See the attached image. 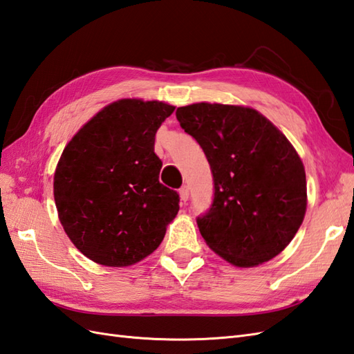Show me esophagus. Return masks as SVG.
Returning a JSON list of instances; mask_svg holds the SVG:
<instances>
[{
  "instance_id": "34e87169",
  "label": "esophagus",
  "mask_w": 354,
  "mask_h": 354,
  "mask_svg": "<svg viewBox=\"0 0 354 354\" xmlns=\"http://www.w3.org/2000/svg\"><path fill=\"white\" fill-rule=\"evenodd\" d=\"M179 196H180V201L187 202L188 201V196H190V190H188L187 185H183L179 188Z\"/></svg>"
}]
</instances>
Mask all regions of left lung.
Here are the masks:
<instances>
[{
    "label": "left lung",
    "instance_id": "left-lung-1",
    "mask_svg": "<svg viewBox=\"0 0 354 354\" xmlns=\"http://www.w3.org/2000/svg\"><path fill=\"white\" fill-rule=\"evenodd\" d=\"M176 119L201 145L214 180L211 208L197 217L209 249L236 267L281 253L305 218V167L281 131L248 106L199 102Z\"/></svg>",
    "mask_w": 354,
    "mask_h": 354
}]
</instances>
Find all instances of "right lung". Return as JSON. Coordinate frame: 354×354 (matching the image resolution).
Here are the masks:
<instances>
[{"mask_svg": "<svg viewBox=\"0 0 354 354\" xmlns=\"http://www.w3.org/2000/svg\"><path fill=\"white\" fill-rule=\"evenodd\" d=\"M175 106L120 100L72 137L57 164L54 199L75 248L97 264L128 267L161 244L179 194L160 183L155 134Z\"/></svg>", "mask_w": 354, "mask_h": 354, "instance_id": "add662e5", "label": "right lung"}]
</instances>
